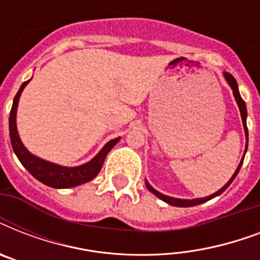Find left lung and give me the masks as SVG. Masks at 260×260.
I'll list each match as a JSON object with an SVG mask.
<instances>
[{"instance_id":"8db88e82","label":"left lung","mask_w":260,"mask_h":260,"mask_svg":"<svg viewBox=\"0 0 260 260\" xmlns=\"http://www.w3.org/2000/svg\"><path fill=\"white\" fill-rule=\"evenodd\" d=\"M224 78L226 79V82H228V85L231 86V89H232V91H234V97L235 100H236V102H238V106H239V110H240V116H242V121H243V126H244V132H246V139H247V143H246V150H244V155H246V151H247V147H248V129H247V106H246V102L243 101V98L240 97V93H239V87H238V82H236V79L232 77V75L230 74V73H224ZM244 155H243V159L240 160V163H239L238 169H236V171L234 173V175L231 177V179L228 182H226L225 185L222 186L221 189L218 190V191H216V193L210 194V196H208V197H204V198H194V200H181V198H174V197H169V196H165V194L159 193L158 190H155L152 186L148 183V182L146 181V186L147 189L150 190L151 193L155 194L156 197L160 198L162 201L167 202L169 205H173V206H181V208H187V206H194V205H200V204H204V202L209 201V200H212V198L217 197V196H220V194L222 193V191H225V189L228 187V186L234 182V179L236 178V175H238L239 170H240V167H242L243 165V160H244Z\"/></svg>"}]
</instances>
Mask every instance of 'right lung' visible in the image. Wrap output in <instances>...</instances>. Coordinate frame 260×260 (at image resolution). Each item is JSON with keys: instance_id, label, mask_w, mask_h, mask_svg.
<instances>
[{"instance_id": "obj_1", "label": "right lung", "mask_w": 260, "mask_h": 260, "mask_svg": "<svg viewBox=\"0 0 260 260\" xmlns=\"http://www.w3.org/2000/svg\"><path fill=\"white\" fill-rule=\"evenodd\" d=\"M28 82L29 81L22 83L21 87L18 89L17 94H16V97L13 100V105H12V110H10L9 116L10 143H12V147H13L14 154L17 155L18 160L21 162L22 166L25 167L26 170L29 171L38 181H40L44 185L50 186V187H55V189H69V187H74V186L82 185V183L91 181L100 173L106 155L117 144L120 138H116L106 143L104 148L90 162L77 167L59 166V165L47 162L44 159H40L32 155L24 147L21 140H20L17 125H16V113H17L18 100H20L21 91L24 90V87L26 86Z\"/></svg>"}]
</instances>
